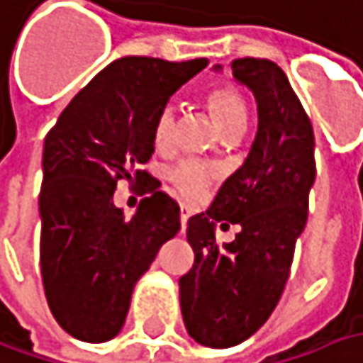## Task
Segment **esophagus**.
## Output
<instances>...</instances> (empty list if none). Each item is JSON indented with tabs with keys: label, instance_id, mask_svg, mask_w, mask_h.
I'll list each match as a JSON object with an SVG mask.
<instances>
[{
	"label": "esophagus",
	"instance_id": "1",
	"mask_svg": "<svg viewBox=\"0 0 363 363\" xmlns=\"http://www.w3.org/2000/svg\"><path fill=\"white\" fill-rule=\"evenodd\" d=\"M189 216H191V209H189V205L181 203V232H184V230H186V220H189Z\"/></svg>",
	"mask_w": 363,
	"mask_h": 363
}]
</instances>
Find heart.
Returning <instances> with one entry per match:
<instances>
[{"mask_svg": "<svg viewBox=\"0 0 363 363\" xmlns=\"http://www.w3.org/2000/svg\"><path fill=\"white\" fill-rule=\"evenodd\" d=\"M205 104L216 118L218 127L222 133L228 131H238L246 121V102L242 94L230 86V84H218L205 92ZM174 123H177V113L172 104H164L152 125V141L156 150H166L172 143L174 135ZM220 170L213 164H207L203 160L186 158V160L177 162L166 170L168 181L174 184V189L182 193L184 197H197L211 184L213 179H218Z\"/></svg>", "mask_w": 363, "mask_h": 363, "instance_id": "heart-1", "label": "heart"}]
</instances>
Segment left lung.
<instances>
[{
    "mask_svg": "<svg viewBox=\"0 0 363 363\" xmlns=\"http://www.w3.org/2000/svg\"><path fill=\"white\" fill-rule=\"evenodd\" d=\"M230 65L257 98L259 129L248 158L225 179L211 207L189 220L195 263L179 279L184 327L197 343L216 350L246 341L277 306L316 174L314 131L284 69L255 57ZM218 221L241 224L232 243L215 242Z\"/></svg>",
    "mask_w": 363,
    "mask_h": 363,
    "instance_id": "obj_1",
    "label": "left lung"
}]
</instances>
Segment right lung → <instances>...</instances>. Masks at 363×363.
Here are the masks:
<instances>
[{
	"label": "right lung",
	"mask_w": 363,
	"mask_h": 363,
	"mask_svg": "<svg viewBox=\"0 0 363 363\" xmlns=\"http://www.w3.org/2000/svg\"><path fill=\"white\" fill-rule=\"evenodd\" d=\"M207 59L123 57L84 86L45 138L40 271L61 329L88 343L118 335L138 279L181 230V207L143 170L152 125ZM118 180L152 192L127 220L114 207Z\"/></svg>",
	"instance_id": "add662e5"
}]
</instances>
